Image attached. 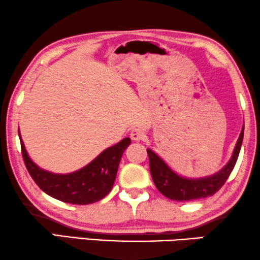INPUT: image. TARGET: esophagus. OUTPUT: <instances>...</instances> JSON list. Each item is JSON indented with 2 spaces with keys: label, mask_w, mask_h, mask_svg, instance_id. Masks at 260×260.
I'll return each mask as SVG.
<instances>
[{
  "label": "esophagus",
  "mask_w": 260,
  "mask_h": 260,
  "mask_svg": "<svg viewBox=\"0 0 260 260\" xmlns=\"http://www.w3.org/2000/svg\"><path fill=\"white\" fill-rule=\"evenodd\" d=\"M131 138H132V140H134V141H141L146 138V133H145V131L141 128H134L131 132Z\"/></svg>",
  "instance_id": "34e87169"
}]
</instances>
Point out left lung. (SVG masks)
<instances>
[{"mask_svg":"<svg viewBox=\"0 0 260 260\" xmlns=\"http://www.w3.org/2000/svg\"><path fill=\"white\" fill-rule=\"evenodd\" d=\"M244 129H241L235 152L231 160L221 171L211 177L203 179H186L175 174L154 152L147 149L149 159V170L155 187L160 193L177 202H189V200L203 199L213 196L220 189L228 180L230 174L238 160L241 144H243Z\"/></svg>","mask_w":260,"mask_h":260,"instance_id":"obj_1","label":"left lung"}]
</instances>
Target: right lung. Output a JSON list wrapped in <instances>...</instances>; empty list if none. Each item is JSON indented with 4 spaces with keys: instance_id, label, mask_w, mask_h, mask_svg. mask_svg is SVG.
<instances>
[{
    "instance_id": "1",
    "label": "right lung",
    "mask_w": 260,
    "mask_h": 260,
    "mask_svg": "<svg viewBox=\"0 0 260 260\" xmlns=\"http://www.w3.org/2000/svg\"><path fill=\"white\" fill-rule=\"evenodd\" d=\"M20 141L24 165L36 185L53 198L74 205L96 203L111 192L120 160L131 144V139L126 138L106 149L80 171L71 174H54L36 166L28 156L22 139Z\"/></svg>"
}]
</instances>
